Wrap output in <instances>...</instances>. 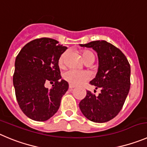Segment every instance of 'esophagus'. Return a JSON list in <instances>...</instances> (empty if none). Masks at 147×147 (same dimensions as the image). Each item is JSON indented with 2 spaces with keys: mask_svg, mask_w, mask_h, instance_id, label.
<instances>
[{
  "mask_svg": "<svg viewBox=\"0 0 147 147\" xmlns=\"http://www.w3.org/2000/svg\"><path fill=\"white\" fill-rule=\"evenodd\" d=\"M75 86H72V85H69V89H72V88H75Z\"/></svg>",
  "mask_w": 147,
  "mask_h": 147,
  "instance_id": "34e87169",
  "label": "esophagus"
}]
</instances>
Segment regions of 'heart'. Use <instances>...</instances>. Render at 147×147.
<instances>
[{
	"mask_svg": "<svg viewBox=\"0 0 147 147\" xmlns=\"http://www.w3.org/2000/svg\"><path fill=\"white\" fill-rule=\"evenodd\" d=\"M81 54L84 61L87 64H91L94 62L96 59V56L92 51L83 49L81 50ZM67 52H64L60 55L58 59V65L60 69H64L67 65ZM63 78L65 81L69 83L72 86H79L85 83L86 82L90 80V76L88 72H82V71L77 70H69L65 72L63 75Z\"/></svg>",
	"mask_w": 147,
	"mask_h": 147,
	"instance_id": "obj_1",
	"label": "heart"
}]
</instances>
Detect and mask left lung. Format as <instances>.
<instances>
[{"instance_id":"left-lung-1","label":"left lung","mask_w":147,"mask_h":147,"mask_svg":"<svg viewBox=\"0 0 147 147\" xmlns=\"http://www.w3.org/2000/svg\"><path fill=\"white\" fill-rule=\"evenodd\" d=\"M82 47L92 48L98 53V70L90 84L101 88L96 96L89 90L79 104L86 118L94 123H105L118 115L131 86V66L124 53L105 40H96Z\"/></svg>"}]
</instances>
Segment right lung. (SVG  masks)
Returning <instances> with one entry per match:
<instances>
[{
	"instance_id": "add662e5",
	"label": "right lung",
	"mask_w": 147,
	"mask_h": 147,
	"mask_svg": "<svg viewBox=\"0 0 147 147\" xmlns=\"http://www.w3.org/2000/svg\"><path fill=\"white\" fill-rule=\"evenodd\" d=\"M67 48L52 38H41L25 45L15 60L13 83L20 109L35 121L49 120L58 111L69 85L61 78L58 59ZM53 83L51 89L45 87Z\"/></svg>"
}]
</instances>
